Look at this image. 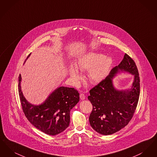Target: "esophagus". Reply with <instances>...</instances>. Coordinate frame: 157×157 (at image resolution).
I'll list each match as a JSON object with an SVG mask.
<instances>
[{
	"instance_id": "esophagus-1",
	"label": "esophagus",
	"mask_w": 157,
	"mask_h": 157,
	"mask_svg": "<svg viewBox=\"0 0 157 157\" xmlns=\"http://www.w3.org/2000/svg\"><path fill=\"white\" fill-rule=\"evenodd\" d=\"M79 97H80V99H81V100H84V99H85V95L84 94H81Z\"/></svg>"
}]
</instances>
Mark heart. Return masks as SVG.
Instances as JSON below:
<instances>
[{
	"label": "heart",
	"instance_id": "obj_1",
	"mask_svg": "<svg viewBox=\"0 0 157 157\" xmlns=\"http://www.w3.org/2000/svg\"><path fill=\"white\" fill-rule=\"evenodd\" d=\"M112 64V59L99 52H90L79 58L75 67L70 65L67 74L75 85H79L82 79L81 72H88V79L93 84H97L104 80L109 73Z\"/></svg>",
	"mask_w": 157,
	"mask_h": 157
}]
</instances>
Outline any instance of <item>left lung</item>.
Masks as SVG:
<instances>
[{
    "label": "left lung",
    "instance_id": "obj_1",
    "mask_svg": "<svg viewBox=\"0 0 157 157\" xmlns=\"http://www.w3.org/2000/svg\"><path fill=\"white\" fill-rule=\"evenodd\" d=\"M128 73L134 76L132 86L118 90L113 79L119 73ZM140 77L138 69L127 54L109 75L90 91L88 99L93 106L89 120L91 127L100 134H113L124 128L133 117L138 104L140 92Z\"/></svg>",
    "mask_w": 157,
    "mask_h": 157
}]
</instances>
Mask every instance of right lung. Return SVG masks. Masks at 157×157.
<instances>
[{
  "label": "right lung",
  "instance_id": "add662e5",
  "mask_svg": "<svg viewBox=\"0 0 157 157\" xmlns=\"http://www.w3.org/2000/svg\"><path fill=\"white\" fill-rule=\"evenodd\" d=\"M21 81L20 74L19 95L23 112L30 123L46 134L55 135L65 131L69 125L70 112L79 101V94L77 90L59 86L52 92L42 104H32L23 94Z\"/></svg>",
  "mask_w": 157,
  "mask_h": 157
}]
</instances>
